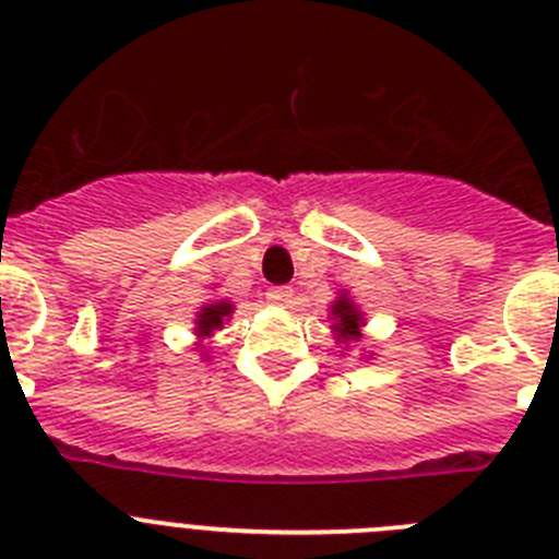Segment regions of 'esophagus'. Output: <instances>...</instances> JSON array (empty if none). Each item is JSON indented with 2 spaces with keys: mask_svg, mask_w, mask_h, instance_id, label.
I'll list each match as a JSON object with an SVG mask.
<instances>
[{
  "mask_svg": "<svg viewBox=\"0 0 559 559\" xmlns=\"http://www.w3.org/2000/svg\"><path fill=\"white\" fill-rule=\"evenodd\" d=\"M269 299L274 305H283V308H288V305L294 302V288H290V285H276V288L269 290Z\"/></svg>",
  "mask_w": 559,
  "mask_h": 559,
  "instance_id": "34e87169",
  "label": "esophagus"
}]
</instances>
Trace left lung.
<instances>
[{"label":"left lung","mask_w":559,"mask_h":559,"mask_svg":"<svg viewBox=\"0 0 559 559\" xmlns=\"http://www.w3.org/2000/svg\"><path fill=\"white\" fill-rule=\"evenodd\" d=\"M330 319H333L330 330H333L335 335V344H344V347L358 344L360 335H364L360 333V328L367 324V316L360 313V308L355 305V299L347 294V290H338L333 302H330ZM372 355L374 353H369L367 358H372Z\"/></svg>","instance_id":"obj_1"}]
</instances>
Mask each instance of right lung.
Listing matches in <instances>:
<instances>
[{"label": "right lung", "instance_id": "obj_1", "mask_svg": "<svg viewBox=\"0 0 559 559\" xmlns=\"http://www.w3.org/2000/svg\"><path fill=\"white\" fill-rule=\"evenodd\" d=\"M231 313H235V305L229 302V299H210V302H204L199 308V313H195V347L204 349V341L212 338L215 335V330L224 328L226 322L231 319ZM206 358V353H204Z\"/></svg>", "mask_w": 559, "mask_h": 559}]
</instances>
